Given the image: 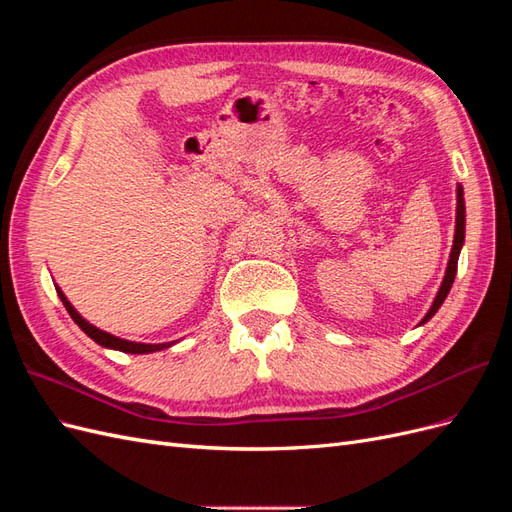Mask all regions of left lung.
Wrapping results in <instances>:
<instances>
[{
    "mask_svg": "<svg viewBox=\"0 0 512 512\" xmlns=\"http://www.w3.org/2000/svg\"><path fill=\"white\" fill-rule=\"evenodd\" d=\"M463 239H466V203H463V188H461V185H457V218H455V239H453L451 258H448V267H446V275H444V280H442V286H440V290L436 294V299H433L429 312L421 320V324H425L429 318H433V314H436L438 309H440V305L444 303L446 294L451 292V286H453L455 275H457V260H459Z\"/></svg>",
    "mask_w": 512,
    "mask_h": 512,
    "instance_id": "left-lung-1",
    "label": "left lung"
}]
</instances>
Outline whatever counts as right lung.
Wrapping results in <instances>:
<instances>
[{"mask_svg":"<svg viewBox=\"0 0 512 512\" xmlns=\"http://www.w3.org/2000/svg\"><path fill=\"white\" fill-rule=\"evenodd\" d=\"M57 294H59L61 303H64V307L68 309V314L72 316V320L81 327V331H85L91 339H94L96 344H100V346H104V348L121 350V352H128V354H149V352H158V350L170 348V346L175 344V342H168V344H141V342H128V339H121V337H115V335L106 333V331H100V329H96V327H94V324H89V322H87L79 312H76V309L72 307V303L66 299V294L61 292L59 288H57Z\"/></svg>","mask_w":512,"mask_h":512,"instance_id":"1","label":"right lung"}]
</instances>
